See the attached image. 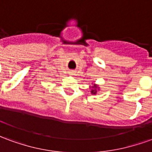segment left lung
<instances>
[{"mask_svg": "<svg viewBox=\"0 0 152 152\" xmlns=\"http://www.w3.org/2000/svg\"><path fill=\"white\" fill-rule=\"evenodd\" d=\"M94 92H95V91H94V90H93V91H92L93 94H95V93H94Z\"/></svg>", "mask_w": 152, "mask_h": 152, "instance_id": "left-lung-1", "label": "left lung"}]
</instances>
